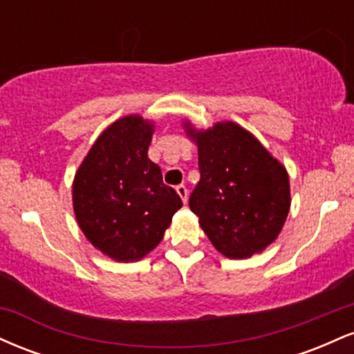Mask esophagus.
Masks as SVG:
<instances>
[{
	"label": "esophagus",
	"instance_id": "1",
	"mask_svg": "<svg viewBox=\"0 0 354 354\" xmlns=\"http://www.w3.org/2000/svg\"><path fill=\"white\" fill-rule=\"evenodd\" d=\"M176 191H178V194H180V198L183 200V203L188 201V189H186L185 185L176 186Z\"/></svg>",
	"mask_w": 354,
	"mask_h": 354
}]
</instances>
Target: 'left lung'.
I'll list each match as a JSON object with an SVG mask.
<instances>
[{"label": "left lung", "instance_id": "obj_1", "mask_svg": "<svg viewBox=\"0 0 354 354\" xmlns=\"http://www.w3.org/2000/svg\"><path fill=\"white\" fill-rule=\"evenodd\" d=\"M188 124V123H186ZM188 135L198 145L200 183L189 209L213 246L228 258H248L274 241L290 211L284 166L234 123Z\"/></svg>", "mask_w": 354, "mask_h": 354}]
</instances>
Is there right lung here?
I'll list each match as a JSON object with an SVG mask.
<instances>
[{
    "label": "right lung",
    "instance_id": "obj_1",
    "mask_svg": "<svg viewBox=\"0 0 354 354\" xmlns=\"http://www.w3.org/2000/svg\"><path fill=\"white\" fill-rule=\"evenodd\" d=\"M153 124L124 116L101 133L73 183V206L84 236L116 261H136L163 239L183 206L161 168L148 158Z\"/></svg>",
    "mask_w": 354,
    "mask_h": 354
}]
</instances>
